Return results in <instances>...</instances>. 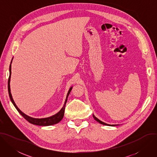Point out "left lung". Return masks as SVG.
Instances as JSON below:
<instances>
[{"label": "left lung", "instance_id": "1", "mask_svg": "<svg viewBox=\"0 0 157 157\" xmlns=\"http://www.w3.org/2000/svg\"><path fill=\"white\" fill-rule=\"evenodd\" d=\"M93 117H94V119L97 121V122H98L99 123H100V124H102V125H109V126H116V125H110V124H105V123H104V122H102L101 121H100L99 119H98L97 117H96L95 116H94V114H93Z\"/></svg>", "mask_w": 157, "mask_h": 157}]
</instances>
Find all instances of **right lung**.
Returning a JSON list of instances; mask_svg holds the SVG:
<instances>
[{"label":"right lung","mask_w":157,"mask_h":157,"mask_svg":"<svg viewBox=\"0 0 157 157\" xmlns=\"http://www.w3.org/2000/svg\"><path fill=\"white\" fill-rule=\"evenodd\" d=\"M12 63V61H11ZM11 63L10 65V68H9V71H10V75H9V80H8V91H9V97L10 99L12 102V104H13V105L15 106V107L16 108V109L18 110V113L24 117V118H25L28 122H29L30 123L34 124V125H40V126H48V125H54L56 124H58V122H59L63 118L64 116V109H65V105L67 102V100H68V97L72 89V87L70 89V90L68 91V94H67L66 98V100L64 102V104L63 105V107L61 108V109L58 112L57 114H56L55 115H53L51 117H47V118H42V119H36V118H33L31 117L26 114H25L24 113L22 112L18 108V107L16 105L11 93H10V77H11Z\"/></svg>","instance_id":"right-lung-1"}]
</instances>
